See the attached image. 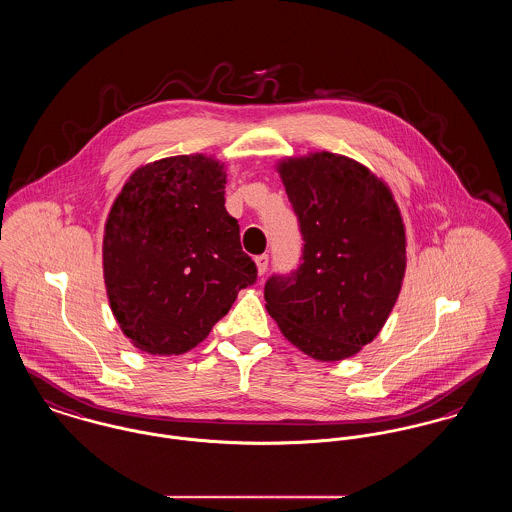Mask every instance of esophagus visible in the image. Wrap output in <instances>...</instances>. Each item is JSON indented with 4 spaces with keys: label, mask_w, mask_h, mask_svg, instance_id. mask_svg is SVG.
Instances as JSON below:
<instances>
[{
    "label": "esophagus",
    "mask_w": 512,
    "mask_h": 512,
    "mask_svg": "<svg viewBox=\"0 0 512 512\" xmlns=\"http://www.w3.org/2000/svg\"><path fill=\"white\" fill-rule=\"evenodd\" d=\"M256 268H258V276H264L266 270H268V256L262 254V256H256Z\"/></svg>",
    "instance_id": "esophagus-1"
}]
</instances>
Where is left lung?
Instances as JSON below:
<instances>
[{
  "label": "left lung",
  "mask_w": 512,
  "mask_h": 512,
  "mask_svg": "<svg viewBox=\"0 0 512 512\" xmlns=\"http://www.w3.org/2000/svg\"><path fill=\"white\" fill-rule=\"evenodd\" d=\"M305 240L301 266L264 287L281 334L319 362L356 356L387 323L407 270V236L389 186L334 152L279 160Z\"/></svg>",
  "instance_id": "obj_1"
}]
</instances>
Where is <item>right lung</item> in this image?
Returning <instances> with one entry per match:
<instances>
[{
    "label": "right lung",
    "instance_id": "obj_1",
    "mask_svg": "<svg viewBox=\"0 0 512 512\" xmlns=\"http://www.w3.org/2000/svg\"><path fill=\"white\" fill-rule=\"evenodd\" d=\"M225 184V164L215 156H168L137 168L109 209V307L146 354H186L256 281L238 223L225 209Z\"/></svg>",
    "mask_w": 512,
    "mask_h": 512
}]
</instances>
